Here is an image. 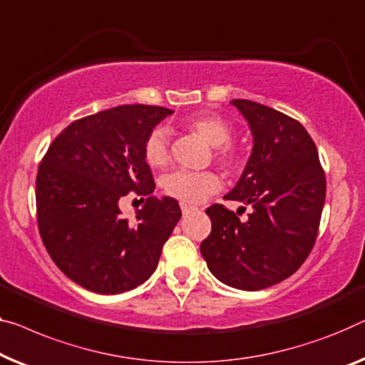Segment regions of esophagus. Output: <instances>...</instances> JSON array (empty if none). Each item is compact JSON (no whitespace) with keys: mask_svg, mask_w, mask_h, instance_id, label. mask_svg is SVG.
<instances>
[{"mask_svg":"<svg viewBox=\"0 0 365 365\" xmlns=\"http://www.w3.org/2000/svg\"><path fill=\"white\" fill-rule=\"evenodd\" d=\"M180 208H182V213H183V215H188V213H192V211L195 210L193 206H190V205H185V203H182V205H180Z\"/></svg>","mask_w":365,"mask_h":365,"instance_id":"obj_1","label":"esophagus"}]
</instances>
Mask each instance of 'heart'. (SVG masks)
I'll return each mask as SVG.
<instances>
[{
    "label": "heart",
    "mask_w": 365,
    "mask_h": 365,
    "mask_svg": "<svg viewBox=\"0 0 365 365\" xmlns=\"http://www.w3.org/2000/svg\"><path fill=\"white\" fill-rule=\"evenodd\" d=\"M187 128L215 148L216 159L226 167H235L237 152L230 144L232 139L231 124L216 114H201L187 121ZM144 159L150 167H164L168 162V134L164 128H155L144 140ZM165 195L185 205H197L220 192L221 178L216 172L173 170L162 177Z\"/></svg>",
    "instance_id": "1"
}]
</instances>
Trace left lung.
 Segmentation results:
<instances>
[{
  "instance_id": "obj_1",
  "label": "left lung",
  "mask_w": 365,
  "mask_h": 365,
  "mask_svg": "<svg viewBox=\"0 0 365 365\" xmlns=\"http://www.w3.org/2000/svg\"><path fill=\"white\" fill-rule=\"evenodd\" d=\"M231 105L249 123L254 148L225 200L251 205L252 213L241 221L235 211L211 205V232L200 251L217 280L254 292L288 279L312 252L326 177L317 145L297 119L249 100Z\"/></svg>"
}]
</instances>
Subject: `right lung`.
<instances>
[{"instance_id":"right-lung-1","label":"right lung","mask_w":365,"mask_h":365,"mask_svg":"<svg viewBox=\"0 0 365 365\" xmlns=\"http://www.w3.org/2000/svg\"><path fill=\"white\" fill-rule=\"evenodd\" d=\"M172 110L123 105L65 128L43 155L36 178L37 226L48 255L86 290L116 295L144 284L182 217L177 200L155 190L144 140ZM140 194L146 205L135 223L118 201Z\"/></svg>"}]
</instances>
